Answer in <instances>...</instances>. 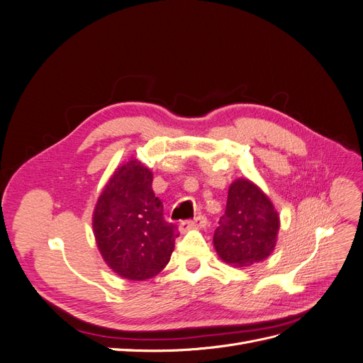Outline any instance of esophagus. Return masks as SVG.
I'll use <instances>...</instances> for the list:
<instances>
[{
  "mask_svg": "<svg viewBox=\"0 0 363 363\" xmlns=\"http://www.w3.org/2000/svg\"><path fill=\"white\" fill-rule=\"evenodd\" d=\"M206 224H207L206 216L199 215L196 218L191 219V221H183L179 225V230H180V232H188V230H191V228H204Z\"/></svg>",
  "mask_w": 363,
  "mask_h": 363,
  "instance_id": "1",
  "label": "esophagus"
}]
</instances>
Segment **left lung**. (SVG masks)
Returning <instances> with one entry per match:
<instances>
[{
	"label": "left lung",
	"instance_id": "obj_1",
	"mask_svg": "<svg viewBox=\"0 0 363 363\" xmlns=\"http://www.w3.org/2000/svg\"><path fill=\"white\" fill-rule=\"evenodd\" d=\"M280 216L256 183L238 179L228 188L225 213L213 235L219 259L232 267H251L276 248Z\"/></svg>",
	"mask_w": 363,
	"mask_h": 363
}]
</instances>
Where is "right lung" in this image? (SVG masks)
Returning a JSON list of instances; mask_svg holds the SVG:
<instances>
[{
    "label": "right lung",
    "mask_w": 363,
    "mask_h": 363,
    "mask_svg": "<svg viewBox=\"0 0 363 363\" xmlns=\"http://www.w3.org/2000/svg\"><path fill=\"white\" fill-rule=\"evenodd\" d=\"M152 172L131 157L108 179L92 215L94 236L107 267L119 277L148 280L168 265L177 227L163 219Z\"/></svg>",
    "instance_id": "right-lung-1"
}]
</instances>
